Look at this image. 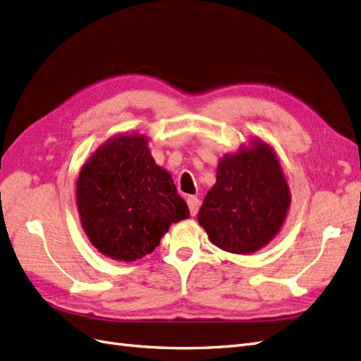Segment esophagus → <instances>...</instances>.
<instances>
[{"label": "esophagus", "instance_id": "esophagus-1", "mask_svg": "<svg viewBox=\"0 0 361 361\" xmlns=\"http://www.w3.org/2000/svg\"><path fill=\"white\" fill-rule=\"evenodd\" d=\"M187 203H188V207H190V212L192 216L197 215L199 209H200V200L197 197H194V195H188L187 197Z\"/></svg>", "mask_w": 361, "mask_h": 361}]
</instances>
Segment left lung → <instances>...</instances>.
Here are the masks:
<instances>
[{"mask_svg": "<svg viewBox=\"0 0 361 361\" xmlns=\"http://www.w3.org/2000/svg\"><path fill=\"white\" fill-rule=\"evenodd\" d=\"M289 206L290 190L280 158L256 137L218 161L216 182L197 218L218 248L251 255L279 235Z\"/></svg>", "mask_w": 361, "mask_h": 361, "instance_id": "1", "label": "left lung"}]
</instances>
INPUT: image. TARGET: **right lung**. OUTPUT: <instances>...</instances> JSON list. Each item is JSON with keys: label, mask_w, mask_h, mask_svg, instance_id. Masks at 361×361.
I'll use <instances>...</instances> for the list:
<instances>
[{"label": "right lung", "mask_w": 361, "mask_h": 361, "mask_svg": "<svg viewBox=\"0 0 361 361\" xmlns=\"http://www.w3.org/2000/svg\"><path fill=\"white\" fill-rule=\"evenodd\" d=\"M76 204L93 247L120 262L152 253L173 223L190 218L171 174L152 158L147 137L137 133L106 140L85 161Z\"/></svg>", "instance_id": "add662e5"}]
</instances>
